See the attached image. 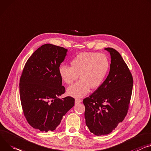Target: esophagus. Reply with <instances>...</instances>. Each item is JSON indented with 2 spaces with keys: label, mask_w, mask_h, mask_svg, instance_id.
I'll return each mask as SVG.
<instances>
[{
  "label": "esophagus",
  "mask_w": 151,
  "mask_h": 151,
  "mask_svg": "<svg viewBox=\"0 0 151 151\" xmlns=\"http://www.w3.org/2000/svg\"><path fill=\"white\" fill-rule=\"evenodd\" d=\"M82 102V100L81 99L79 98H76L75 99V104H78V103H80Z\"/></svg>",
  "instance_id": "obj_1"
}]
</instances>
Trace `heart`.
Listing matches in <instances>:
<instances>
[{"instance_id": "heart-1", "label": "heart", "mask_w": 151, "mask_h": 151, "mask_svg": "<svg viewBox=\"0 0 151 151\" xmlns=\"http://www.w3.org/2000/svg\"><path fill=\"white\" fill-rule=\"evenodd\" d=\"M70 65H61L59 73L67 85L80 80L67 90L68 93L76 98H81L91 89L99 88L107 75L109 61L103 53L83 52L78 54L70 61Z\"/></svg>"}]
</instances>
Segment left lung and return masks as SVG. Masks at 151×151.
Returning <instances> with one entry per match:
<instances>
[{
	"mask_svg": "<svg viewBox=\"0 0 151 151\" xmlns=\"http://www.w3.org/2000/svg\"><path fill=\"white\" fill-rule=\"evenodd\" d=\"M111 55L110 70L102 85L83 100L86 125L96 135L111 133L126 117L132 91L133 78L120 54L105 49Z\"/></svg>",
	"mask_w": 151,
	"mask_h": 151,
	"instance_id": "1",
	"label": "left lung"
}]
</instances>
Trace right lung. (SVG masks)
I'll list each match as a JSON object with an SVG mask.
<instances>
[{"label":"right lung","instance_id":"add662e5","mask_svg":"<svg viewBox=\"0 0 151 151\" xmlns=\"http://www.w3.org/2000/svg\"><path fill=\"white\" fill-rule=\"evenodd\" d=\"M67 49L51 44L37 49L26 61L20 79V97L24 116L29 124L40 131L57 128L75 99L58 96L65 91L59 67Z\"/></svg>","mask_w":151,"mask_h":151}]
</instances>
